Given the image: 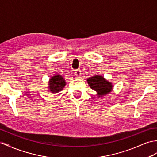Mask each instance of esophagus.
I'll use <instances>...</instances> for the list:
<instances>
[{
  "instance_id": "esophagus-1",
  "label": "esophagus",
  "mask_w": 157,
  "mask_h": 157,
  "mask_svg": "<svg viewBox=\"0 0 157 157\" xmlns=\"http://www.w3.org/2000/svg\"><path fill=\"white\" fill-rule=\"evenodd\" d=\"M82 74V71L80 70H75V75L77 76V77H80Z\"/></svg>"
}]
</instances>
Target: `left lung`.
I'll return each mask as SVG.
<instances>
[{"mask_svg":"<svg viewBox=\"0 0 157 157\" xmlns=\"http://www.w3.org/2000/svg\"><path fill=\"white\" fill-rule=\"evenodd\" d=\"M90 87L96 91L97 95L101 97L110 93L112 90V84L101 75H94L87 79Z\"/></svg>","mask_w":157,"mask_h":157,"instance_id":"8db88e82","label":"left lung"}]
</instances>
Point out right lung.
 Masks as SVG:
<instances>
[{"mask_svg":"<svg viewBox=\"0 0 157 157\" xmlns=\"http://www.w3.org/2000/svg\"><path fill=\"white\" fill-rule=\"evenodd\" d=\"M65 82L64 78L59 74H56L53 75L49 79V91L52 93H57L60 92L64 86H65Z\"/></svg>","mask_w":157,"mask_h":157,"instance_id":"obj_1","label":"right lung"}]
</instances>
